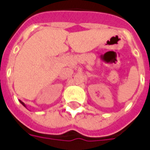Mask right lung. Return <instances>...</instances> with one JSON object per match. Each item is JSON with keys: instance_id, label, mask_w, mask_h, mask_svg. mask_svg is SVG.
I'll return each mask as SVG.
<instances>
[{"instance_id": "right-lung-1", "label": "right lung", "mask_w": 150, "mask_h": 150, "mask_svg": "<svg viewBox=\"0 0 150 150\" xmlns=\"http://www.w3.org/2000/svg\"><path fill=\"white\" fill-rule=\"evenodd\" d=\"M19 101H20V103H22V104L23 105V106H24L25 107H26V106H25V104L24 103H23V102H22V101H21V100H19Z\"/></svg>"}]
</instances>
